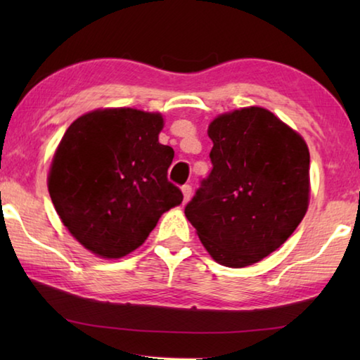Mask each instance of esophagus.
Listing matches in <instances>:
<instances>
[{"label":"esophagus","instance_id":"esophagus-1","mask_svg":"<svg viewBox=\"0 0 360 360\" xmlns=\"http://www.w3.org/2000/svg\"><path fill=\"white\" fill-rule=\"evenodd\" d=\"M182 195H184V203H187L188 200H191V197H192V187L188 186V184L182 186Z\"/></svg>","mask_w":360,"mask_h":360}]
</instances>
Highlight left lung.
<instances>
[{"mask_svg": "<svg viewBox=\"0 0 360 360\" xmlns=\"http://www.w3.org/2000/svg\"><path fill=\"white\" fill-rule=\"evenodd\" d=\"M208 136L212 169L187 203L186 217L217 264H257L307 214L308 146L300 133L259 106L217 115Z\"/></svg>", "mask_w": 360, "mask_h": 360, "instance_id": "8db88e82", "label": "left lung"}]
</instances>
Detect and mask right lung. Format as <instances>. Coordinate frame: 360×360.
<instances>
[{
	"label": "right lung",
	"mask_w": 360,
	"mask_h": 360,
	"mask_svg": "<svg viewBox=\"0 0 360 360\" xmlns=\"http://www.w3.org/2000/svg\"><path fill=\"white\" fill-rule=\"evenodd\" d=\"M160 112L95 109L77 117L53 154L47 187L70 233L103 259L139 248L182 193L168 181L174 150L158 143Z\"/></svg>",
	"instance_id": "1"
}]
</instances>
